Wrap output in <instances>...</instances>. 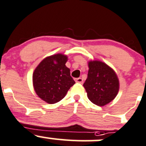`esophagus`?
<instances>
[{
    "label": "esophagus",
    "mask_w": 146,
    "mask_h": 146,
    "mask_svg": "<svg viewBox=\"0 0 146 146\" xmlns=\"http://www.w3.org/2000/svg\"><path fill=\"white\" fill-rule=\"evenodd\" d=\"M76 83H83V80L82 78H76Z\"/></svg>",
    "instance_id": "obj_1"
}]
</instances>
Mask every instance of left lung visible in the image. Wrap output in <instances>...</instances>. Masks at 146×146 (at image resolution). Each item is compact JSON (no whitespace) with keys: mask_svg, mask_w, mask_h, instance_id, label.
<instances>
[{"mask_svg":"<svg viewBox=\"0 0 146 146\" xmlns=\"http://www.w3.org/2000/svg\"><path fill=\"white\" fill-rule=\"evenodd\" d=\"M88 67V78L83 84L88 98L97 106H105L112 101L118 94V77L114 70L103 62L90 61Z\"/></svg>","mask_w":146,"mask_h":146,"instance_id":"8db88e82","label":"left lung"}]
</instances>
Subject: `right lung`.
<instances>
[{
    "label": "right lung",
    "mask_w": 146,
    "mask_h": 146,
    "mask_svg": "<svg viewBox=\"0 0 146 146\" xmlns=\"http://www.w3.org/2000/svg\"><path fill=\"white\" fill-rule=\"evenodd\" d=\"M67 56L56 54L43 59L34 70L33 83L36 94L46 103L53 104L66 96L76 83L66 66Z\"/></svg>",
    "instance_id": "add662e5"
}]
</instances>
